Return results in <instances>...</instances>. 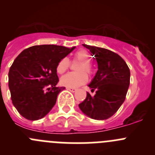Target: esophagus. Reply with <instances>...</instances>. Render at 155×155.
I'll use <instances>...</instances> for the list:
<instances>
[{
  "mask_svg": "<svg viewBox=\"0 0 155 155\" xmlns=\"http://www.w3.org/2000/svg\"><path fill=\"white\" fill-rule=\"evenodd\" d=\"M66 89L69 91H70V92H76V90H77V89H75V88H70V87H66Z\"/></svg>",
  "mask_w": 155,
  "mask_h": 155,
  "instance_id": "34e87169",
  "label": "esophagus"
}]
</instances>
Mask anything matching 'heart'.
Wrapping results in <instances>:
<instances>
[{
	"label": "heart",
	"mask_w": 155,
	"mask_h": 155,
	"mask_svg": "<svg viewBox=\"0 0 155 155\" xmlns=\"http://www.w3.org/2000/svg\"><path fill=\"white\" fill-rule=\"evenodd\" d=\"M73 60L80 61V63L76 66V72L69 73L63 76L60 79L62 84L65 86L70 88H76L86 83L88 81V75L92 74V69L90 65V55L86 50H80L76 52L73 56ZM70 62L68 58H63L58 63L56 66V70L59 73H65L69 67Z\"/></svg>",
	"instance_id": "obj_1"
}]
</instances>
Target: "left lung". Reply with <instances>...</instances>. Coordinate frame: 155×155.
I'll return each mask as SVG.
<instances>
[{
  "label": "left lung",
  "mask_w": 155,
  "mask_h": 155,
  "mask_svg": "<svg viewBox=\"0 0 155 155\" xmlns=\"http://www.w3.org/2000/svg\"><path fill=\"white\" fill-rule=\"evenodd\" d=\"M89 49L98 63V71L89 87L95 94L87 92L79 105L82 112L95 120L112 117L125 101L130 84V70L118 54L101 47L82 44Z\"/></svg>",
  "instance_id": "1"
}]
</instances>
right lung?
Returning <instances> with one entry per match:
<instances>
[{
	"label": "right lung",
	"mask_w": 155,
	"mask_h": 155,
	"mask_svg": "<svg viewBox=\"0 0 155 155\" xmlns=\"http://www.w3.org/2000/svg\"><path fill=\"white\" fill-rule=\"evenodd\" d=\"M75 49L57 45H38L21 52L8 73L11 100L24 118L34 121L43 118L56 104L58 94L56 66Z\"/></svg>",
	"instance_id": "obj_1"
}]
</instances>
